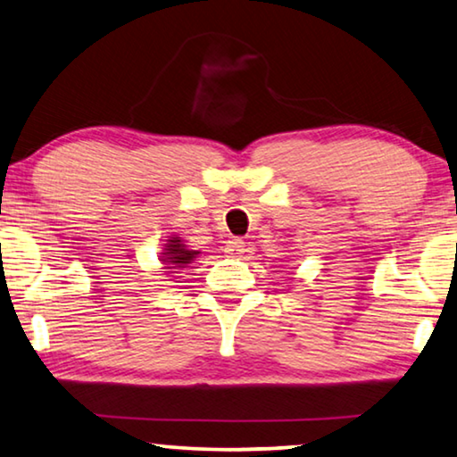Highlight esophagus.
Instances as JSON below:
<instances>
[{
  "label": "esophagus",
  "mask_w": 457,
  "mask_h": 457,
  "mask_svg": "<svg viewBox=\"0 0 457 457\" xmlns=\"http://www.w3.org/2000/svg\"><path fill=\"white\" fill-rule=\"evenodd\" d=\"M245 252V244L242 240H231L226 244V254L229 256H240Z\"/></svg>",
  "instance_id": "1"
}]
</instances>
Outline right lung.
I'll return each instance as SVG.
<instances>
[{
  "label": "right lung",
  "instance_id": "right-lung-1",
  "mask_svg": "<svg viewBox=\"0 0 457 457\" xmlns=\"http://www.w3.org/2000/svg\"><path fill=\"white\" fill-rule=\"evenodd\" d=\"M199 254V250H191L179 236H169L158 260H161V264H164L162 268H166V270H180V268L191 264Z\"/></svg>",
  "mask_w": 457,
  "mask_h": 457
}]
</instances>
